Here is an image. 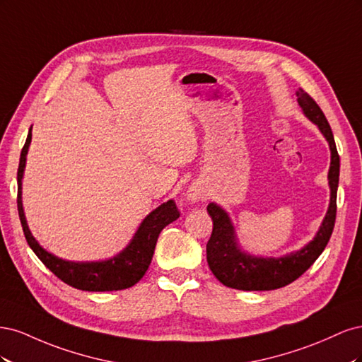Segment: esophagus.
Returning <instances> with one entry per match:
<instances>
[{
    "label": "esophagus",
    "mask_w": 362,
    "mask_h": 362,
    "mask_svg": "<svg viewBox=\"0 0 362 362\" xmlns=\"http://www.w3.org/2000/svg\"><path fill=\"white\" fill-rule=\"evenodd\" d=\"M199 199H202V194L199 193V190L190 189L189 190V201H199Z\"/></svg>",
    "instance_id": "34e87169"
}]
</instances>
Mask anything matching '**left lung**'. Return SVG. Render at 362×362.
I'll use <instances>...</instances> for the list:
<instances>
[{"label":"left lung","mask_w":362,"mask_h":362,"mask_svg":"<svg viewBox=\"0 0 362 362\" xmlns=\"http://www.w3.org/2000/svg\"><path fill=\"white\" fill-rule=\"evenodd\" d=\"M298 103L303 113L320 128L331 148L329 187L331 204L325 221L313 242L296 254L282 258H255L237 247L234 228L228 214L216 204H208L206 211L213 218V233L206 243V261L214 276L229 288L264 291L286 287L302 276L320 257L332 235L337 216V189L339 178V156L329 122L311 95L299 89Z\"/></svg>","instance_id":"left-lung-1"}]
</instances>
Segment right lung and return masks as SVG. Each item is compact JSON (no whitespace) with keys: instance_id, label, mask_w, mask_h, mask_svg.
Wrapping results in <instances>:
<instances>
[{"instance_id":"add662e5","label":"right lung","mask_w":362,"mask_h":362,"mask_svg":"<svg viewBox=\"0 0 362 362\" xmlns=\"http://www.w3.org/2000/svg\"><path fill=\"white\" fill-rule=\"evenodd\" d=\"M31 141V128L25 140V145L21 151L19 168H18V213L19 221L24 229L27 243L37 255V258L45 264L54 275L68 286L86 290V291H115L133 287L146 273L157 238L164 226H168L180 217L177 204L168 201L160 205L157 210L152 211L144 222L133 238L129 246L120 252L115 258L103 262H69L54 257L45 249H42L39 243L31 235L27 226V221L23 210V201H21V180H23L25 168V156Z\"/></svg>"}]
</instances>
